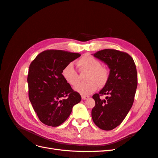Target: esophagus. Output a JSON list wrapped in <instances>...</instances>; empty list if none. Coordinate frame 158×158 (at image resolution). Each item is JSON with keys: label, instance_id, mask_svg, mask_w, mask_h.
Here are the masks:
<instances>
[{"label": "esophagus", "instance_id": "esophagus-1", "mask_svg": "<svg viewBox=\"0 0 158 158\" xmlns=\"http://www.w3.org/2000/svg\"><path fill=\"white\" fill-rule=\"evenodd\" d=\"M88 98V97H87V96H82V100H86Z\"/></svg>", "mask_w": 158, "mask_h": 158}]
</instances>
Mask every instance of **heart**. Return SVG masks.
I'll list each match as a JSON object with an SVG mask.
<instances>
[{
    "label": "heart",
    "mask_w": 158,
    "mask_h": 158,
    "mask_svg": "<svg viewBox=\"0 0 158 158\" xmlns=\"http://www.w3.org/2000/svg\"><path fill=\"white\" fill-rule=\"evenodd\" d=\"M78 66L81 72H88L86 82L80 83L74 90L83 96L89 95L97 90L98 86L102 87L108 82L110 72L108 68L102 66L98 59L90 54L84 55L78 61ZM63 78L70 86H74L79 81L78 72L72 63L68 64L61 72Z\"/></svg>",
    "instance_id": "1"
}]
</instances>
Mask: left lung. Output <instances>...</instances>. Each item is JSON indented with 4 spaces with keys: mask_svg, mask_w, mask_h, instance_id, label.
Instances as JSON below:
<instances>
[{
    "mask_svg": "<svg viewBox=\"0 0 158 158\" xmlns=\"http://www.w3.org/2000/svg\"><path fill=\"white\" fill-rule=\"evenodd\" d=\"M94 56L108 65L110 76L99 93L92 96L95 106L92 118L98 127L110 131L121 123L133 105L137 86L136 66L127 53L116 49L101 50ZM105 94L109 97L101 99Z\"/></svg>",
    "mask_w": 158,
    "mask_h": 158,
    "instance_id": "left-lung-1",
    "label": "left lung"
}]
</instances>
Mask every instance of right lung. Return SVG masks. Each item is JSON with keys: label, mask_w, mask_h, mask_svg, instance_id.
<instances>
[{"label": "right lung", "mask_w": 158, "mask_h": 158, "mask_svg": "<svg viewBox=\"0 0 158 158\" xmlns=\"http://www.w3.org/2000/svg\"><path fill=\"white\" fill-rule=\"evenodd\" d=\"M80 56L64 50L48 49L31 63L27 82L29 98L35 112L44 124L57 127L70 116L81 96L63 78V68Z\"/></svg>", "instance_id": "obj_1"}]
</instances>
